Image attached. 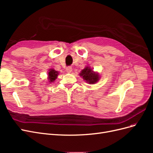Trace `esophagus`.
Returning a JSON list of instances; mask_svg holds the SVG:
<instances>
[{
  "label": "esophagus",
  "instance_id": "obj_1",
  "mask_svg": "<svg viewBox=\"0 0 153 153\" xmlns=\"http://www.w3.org/2000/svg\"><path fill=\"white\" fill-rule=\"evenodd\" d=\"M66 71L68 73H71L72 71V68L71 66H68L66 68Z\"/></svg>",
  "mask_w": 153,
  "mask_h": 153
}]
</instances>
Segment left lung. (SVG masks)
I'll use <instances>...</instances> for the list:
<instances>
[{
    "instance_id": "1",
    "label": "left lung",
    "mask_w": 153,
    "mask_h": 153,
    "mask_svg": "<svg viewBox=\"0 0 153 153\" xmlns=\"http://www.w3.org/2000/svg\"><path fill=\"white\" fill-rule=\"evenodd\" d=\"M80 75L85 80L87 81V82H89L90 84H93L94 83H96L99 80L98 74L94 73L93 71L92 70V69L88 67L83 69Z\"/></svg>"
}]
</instances>
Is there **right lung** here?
<instances>
[{"label": "right lung", "mask_w": 153, "mask_h": 153, "mask_svg": "<svg viewBox=\"0 0 153 153\" xmlns=\"http://www.w3.org/2000/svg\"><path fill=\"white\" fill-rule=\"evenodd\" d=\"M58 75V72L56 71L54 69H50L48 72V79L50 82H53L55 79H56Z\"/></svg>", "instance_id": "add662e5"}]
</instances>
